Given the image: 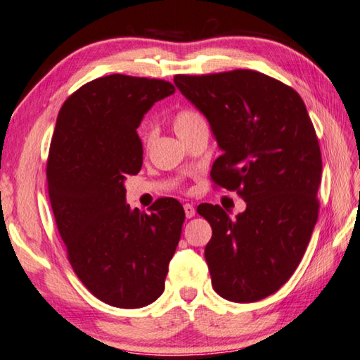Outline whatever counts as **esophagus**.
I'll use <instances>...</instances> for the list:
<instances>
[{
    "instance_id": "34e87169",
    "label": "esophagus",
    "mask_w": 360,
    "mask_h": 360,
    "mask_svg": "<svg viewBox=\"0 0 360 360\" xmlns=\"http://www.w3.org/2000/svg\"><path fill=\"white\" fill-rule=\"evenodd\" d=\"M184 212H186V217L187 219H192L197 211H195V206L193 205H191V202H186V205H184Z\"/></svg>"
}]
</instances>
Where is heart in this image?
I'll return each mask as SVG.
<instances>
[{"instance_id": "1", "label": "heart", "mask_w": 360, "mask_h": 360, "mask_svg": "<svg viewBox=\"0 0 360 360\" xmlns=\"http://www.w3.org/2000/svg\"><path fill=\"white\" fill-rule=\"evenodd\" d=\"M202 124H205L202 116L192 108H182L173 117V127L179 139L181 136H186L187 134H191L195 127L202 126Z\"/></svg>"}]
</instances>
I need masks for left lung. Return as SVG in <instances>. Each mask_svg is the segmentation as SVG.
<instances>
[{
  "label": "left lung",
  "instance_id": "1",
  "mask_svg": "<svg viewBox=\"0 0 360 360\" xmlns=\"http://www.w3.org/2000/svg\"><path fill=\"white\" fill-rule=\"evenodd\" d=\"M174 84L224 151L212 181L247 205L234 219L219 205L197 207L212 228L205 248L212 288L233 302H257L288 282L316 225L323 162L315 127L296 91L257 70L176 75Z\"/></svg>",
  "mask_w": 360,
  "mask_h": 360
}]
</instances>
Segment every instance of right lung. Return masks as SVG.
<instances>
[{
    "mask_svg": "<svg viewBox=\"0 0 360 360\" xmlns=\"http://www.w3.org/2000/svg\"><path fill=\"white\" fill-rule=\"evenodd\" d=\"M169 82L113 74L83 84L63 103L51 139L47 182L58 231L82 283L120 309H140L165 288L186 214L160 198L151 214L126 202L124 181L141 169L136 134Z\"/></svg>",
    "mask_w": 360,
    "mask_h": 360,
    "instance_id": "obj_1",
    "label": "right lung"
}]
</instances>
